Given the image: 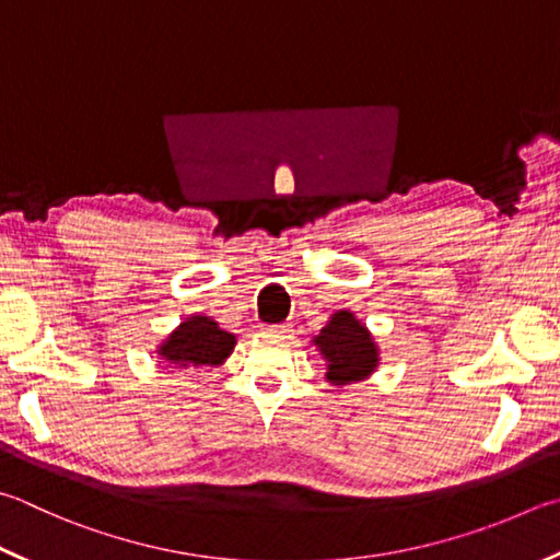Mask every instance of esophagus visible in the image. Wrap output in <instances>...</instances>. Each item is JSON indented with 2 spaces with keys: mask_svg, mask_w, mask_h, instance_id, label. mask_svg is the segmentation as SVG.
<instances>
[{
  "mask_svg": "<svg viewBox=\"0 0 560 560\" xmlns=\"http://www.w3.org/2000/svg\"><path fill=\"white\" fill-rule=\"evenodd\" d=\"M264 330H267L269 335H279V338H283V335L289 332V325H283V323H279V325H267V328H264Z\"/></svg>",
  "mask_w": 560,
  "mask_h": 560,
  "instance_id": "esophagus-1",
  "label": "esophagus"
}]
</instances>
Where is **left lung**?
<instances>
[{
    "label": "left lung",
    "instance_id": "obj_1",
    "mask_svg": "<svg viewBox=\"0 0 560 560\" xmlns=\"http://www.w3.org/2000/svg\"><path fill=\"white\" fill-rule=\"evenodd\" d=\"M313 342L328 362L325 377L332 384L368 380L380 364L377 345L372 342L370 330L350 311L335 313Z\"/></svg>",
    "mask_w": 560,
    "mask_h": 560
}]
</instances>
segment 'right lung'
<instances>
[{"label": "right lung", "mask_w": 560, "mask_h": 560, "mask_svg": "<svg viewBox=\"0 0 560 560\" xmlns=\"http://www.w3.org/2000/svg\"><path fill=\"white\" fill-rule=\"evenodd\" d=\"M232 348H235V335L220 330L218 323L206 315H192L168 335L159 354L176 368H202V364L218 368L230 358Z\"/></svg>", "instance_id": "1"}]
</instances>
